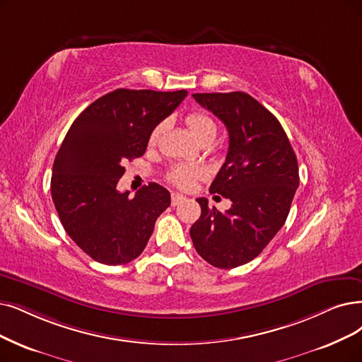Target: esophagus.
I'll return each mask as SVG.
<instances>
[{
	"instance_id": "34e87169",
	"label": "esophagus",
	"mask_w": 362,
	"mask_h": 362,
	"mask_svg": "<svg viewBox=\"0 0 362 362\" xmlns=\"http://www.w3.org/2000/svg\"><path fill=\"white\" fill-rule=\"evenodd\" d=\"M182 200H185V197H184L182 194L173 193V194H172V206H177V205H180Z\"/></svg>"
}]
</instances>
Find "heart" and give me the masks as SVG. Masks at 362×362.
Returning <instances> with one entry per match:
<instances>
[{
  "mask_svg": "<svg viewBox=\"0 0 362 362\" xmlns=\"http://www.w3.org/2000/svg\"><path fill=\"white\" fill-rule=\"evenodd\" d=\"M185 123L189 126L190 132L194 135V138L200 142L204 139H214L216 135V123L211 117V115L205 111H192L190 114H187ZM162 134V124L153 129V132L150 135V144H156L158 136ZM202 175H204V170L199 166L194 165H175L172 166L169 173H168V180L173 185L180 187V189H190V187L199 180Z\"/></svg>",
  "mask_w": 362,
  "mask_h": 362,
  "instance_id": "b5f03b06",
  "label": "heart"
}]
</instances>
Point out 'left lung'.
<instances>
[{
	"label": "left lung",
	"mask_w": 362,
	"mask_h": 362,
	"mask_svg": "<svg viewBox=\"0 0 362 362\" xmlns=\"http://www.w3.org/2000/svg\"><path fill=\"white\" fill-rule=\"evenodd\" d=\"M228 131L226 162L211 193L231 200L221 212L197 199L200 218L190 236L197 254L218 269L250 263L278 233L298 187L297 157L279 120L243 92L194 93Z\"/></svg>",
	"instance_id": "left-lung-1"
}]
</instances>
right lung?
Returning a JSON list of instances; mask_svg holds the SVG:
<instances>
[{"label": "right lung", "instance_id": "1", "mask_svg": "<svg viewBox=\"0 0 362 362\" xmlns=\"http://www.w3.org/2000/svg\"><path fill=\"white\" fill-rule=\"evenodd\" d=\"M187 96V90L117 89L96 99L71 124L56 154L52 199L59 220L95 262H132L169 205L170 194L156 182L134 197L119 192L124 163L147 150L153 129Z\"/></svg>", "mask_w": 362, "mask_h": 362}]
</instances>
